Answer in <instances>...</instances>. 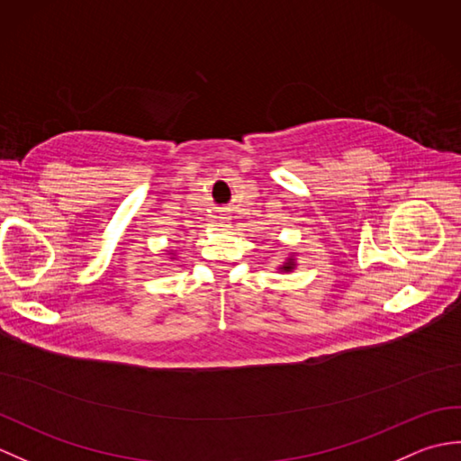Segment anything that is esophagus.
Returning <instances> with one entry per match:
<instances>
[{
    "instance_id": "34e87169",
    "label": "esophagus",
    "mask_w": 461,
    "mask_h": 461,
    "mask_svg": "<svg viewBox=\"0 0 461 461\" xmlns=\"http://www.w3.org/2000/svg\"><path fill=\"white\" fill-rule=\"evenodd\" d=\"M220 218L225 221V220H228V213H220Z\"/></svg>"
}]
</instances>
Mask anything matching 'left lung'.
Masks as SVG:
<instances>
[{
    "label": "left lung",
    "mask_w": 461,
    "mask_h": 461,
    "mask_svg": "<svg viewBox=\"0 0 461 461\" xmlns=\"http://www.w3.org/2000/svg\"><path fill=\"white\" fill-rule=\"evenodd\" d=\"M281 269H285V271H289V269H293V261H289V263H285V266H283Z\"/></svg>",
    "instance_id": "obj_1"
}]
</instances>
